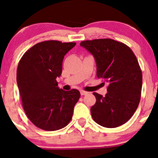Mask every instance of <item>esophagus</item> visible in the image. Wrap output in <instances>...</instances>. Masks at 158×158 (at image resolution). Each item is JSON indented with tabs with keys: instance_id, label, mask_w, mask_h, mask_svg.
Listing matches in <instances>:
<instances>
[{
	"instance_id": "obj_1",
	"label": "esophagus",
	"mask_w": 158,
	"mask_h": 158,
	"mask_svg": "<svg viewBox=\"0 0 158 158\" xmlns=\"http://www.w3.org/2000/svg\"><path fill=\"white\" fill-rule=\"evenodd\" d=\"M80 93H81V95H85V94H88V92H86V91H84V90H81Z\"/></svg>"
}]
</instances>
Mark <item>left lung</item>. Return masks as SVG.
I'll return each mask as SVG.
<instances>
[{
  "instance_id": "8db88e82",
  "label": "left lung",
  "mask_w": 158,
  "mask_h": 158,
  "mask_svg": "<svg viewBox=\"0 0 158 158\" xmlns=\"http://www.w3.org/2000/svg\"><path fill=\"white\" fill-rule=\"evenodd\" d=\"M80 45L94 56L97 77L108 84L105 97L93 93L96 102L90 110L92 118L106 128L124 124L141 98L142 73L135 55L127 45L112 39L85 40Z\"/></svg>"
}]
</instances>
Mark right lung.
Masks as SVG:
<instances>
[{"mask_svg":"<svg viewBox=\"0 0 158 158\" xmlns=\"http://www.w3.org/2000/svg\"><path fill=\"white\" fill-rule=\"evenodd\" d=\"M75 43L48 40L29 49L19 60L16 81L27 116L45 131L66 127L80 98L79 90L59 89L56 78L62 73L64 56Z\"/></svg>","mask_w":158,"mask_h":158,"instance_id":"obj_1","label":"right lung"}]
</instances>
